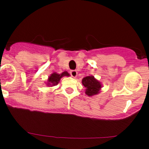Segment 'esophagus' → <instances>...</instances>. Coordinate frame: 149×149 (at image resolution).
Returning a JSON list of instances; mask_svg holds the SVG:
<instances>
[{"instance_id": "1", "label": "esophagus", "mask_w": 149, "mask_h": 149, "mask_svg": "<svg viewBox=\"0 0 149 149\" xmlns=\"http://www.w3.org/2000/svg\"><path fill=\"white\" fill-rule=\"evenodd\" d=\"M70 74L71 75V76H72V77H73V78H76V76H77V74H78V73H77V71H76V70H70Z\"/></svg>"}]
</instances>
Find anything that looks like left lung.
I'll use <instances>...</instances> for the list:
<instances>
[{
  "label": "left lung",
  "mask_w": 149,
  "mask_h": 149,
  "mask_svg": "<svg viewBox=\"0 0 149 149\" xmlns=\"http://www.w3.org/2000/svg\"><path fill=\"white\" fill-rule=\"evenodd\" d=\"M82 84L86 88L85 93L88 97L99 94L102 88V84L93 76H88L82 79Z\"/></svg>",
  "instance_id": "left-lung-1"
}]
</instances>
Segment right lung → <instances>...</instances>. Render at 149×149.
Instances as JSON below:
<instances>
[{
	"instance_id": "add662e5",
	"label": "right lung",
	"mask_w": 149,
	"mask_h": 149,
	"mask_svg": "<svg viewBox=\"0 0 149 149\" xmlns=\"http://www.w3.org/2000/svg\"><path fill=\"white\" fill-rule=\"evenodd\" d=\"M70 76V74H69L67 71L63 72L61 74H59V73H52V74L49 76V78H48L47 85V86L57 85V84L59 83L61 78L63 77V76Z\"/></svg>"
}]
</instances>
